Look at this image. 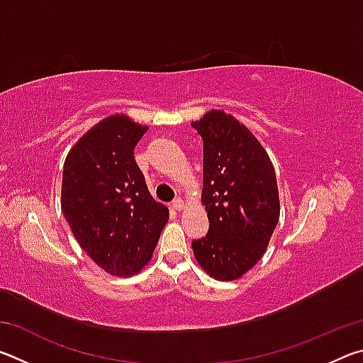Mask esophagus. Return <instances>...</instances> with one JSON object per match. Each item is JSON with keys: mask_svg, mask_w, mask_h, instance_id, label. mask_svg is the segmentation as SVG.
Listing matches in <instances>:
<instances>
[{"mask_svg": "<svg viewBox=\"0 0 363 363\" xmlns=\"http://www.w3.org/2000/svg\"><path fill=\"white\" fill-rule=\"evenodd\" d=\"M184 206H186V205H184V201H182V199H174V200H173V208H174V210H177V211H181Z\"/></svg>", "mask_w": 363, "mask_h": 363, "instance_id": "34e87169", "label": "esophagus"}]
</instances>
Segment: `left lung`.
I'll list each match as a JSON object with an SVG mask.
<instances>
[{"instance_id":"obj_1","label":"left lung","mask_w":363,"mask_h":363,"mask_svg":"<svg viewBox=\"0 0 363 363\" xmlns=\"http://www.w3.org/2000/svg\"><path fill=\"white\" fill-rule=\"evenodd\" d=\"M192 128L203 139V192L210 229L192 242L201 269L235 280L266 253L279 223L277 177L267 152L240 121L211 110Z\"/></svg>"}]
</instances>
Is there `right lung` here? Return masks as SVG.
I'll return each mask as SVG.
<instances>
[{
  "mask_svg": "<svg viewBox=\"0 0 363 363\" xmlns=\"http://www.w3.org/2000/svg\"><path fill=\"white\" fill-rule=\"evenodd\" d=\"M145 133L147 126L112 115L91 128L64 163L67 223L84 253L118 277H131L150 261L169 218L134 158Z\"/></svg>",
  "mask_w": 363,
  "mask_h": 363,
  "instance_id": "add662e5",
  "label": "right lung"
}]
</instances>
